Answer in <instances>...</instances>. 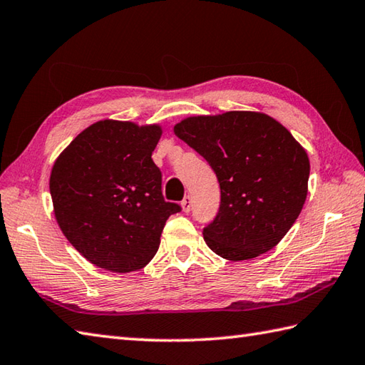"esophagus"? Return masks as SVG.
Segmentation results:
<instances>
[{"label": "esophagus", "instance_id": "obj_1", "mask_svg": "<svg viewBox=\"0 0 365 365\" xmlns=\"http://www.w3.org/2000/svg\"><path fill=\"white\" fill-rule=\"evenodd\" d=\"M181 207H182V211L184 212H190V207H192V200H190V197H185L182 202H181Z\"/></svg>", "mask_w": 365, "mask_h": 365}]
</instances>
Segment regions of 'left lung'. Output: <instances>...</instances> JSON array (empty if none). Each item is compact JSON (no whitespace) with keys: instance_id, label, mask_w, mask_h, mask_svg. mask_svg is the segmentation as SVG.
<instances>
[{"instance_id":"left-lung-1","label":"left lung","mask_w":365,"mask_h":365,"mask_svg":"<svg viewBox=\"0 0 365 365\" xmlns=\"http://www.w3.org/2000/svg\"><path fill=\"white\" fill-rule=\"evenodd\" d=\"M175 135L210 163L220 207L203 237L214 254L242 262L282 241L306 203L310 162L279 121L259 111L189 116Z\"/></svg>"}]
</instances>
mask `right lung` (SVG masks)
I'll return each instance as SVG.
<instances>
[{
	"label": "right lung",
	"mask_w": 365,
	"mask_h": 365,
	"mask_svg": "<svg viewBox=\"0 0 365 365\" xmlns=\"http://www.w3.org/2000/svg\"><path fill=\"white\" fill-rule=\"evenodd\" d=\"M160 124L101 120L81 130L50 173L55 219L89 263L132 272L151 262L170 215L181 210L162 195L151 155Z\"/></svg>",
	"instance_id": "obj_1"
}]
</instances>
